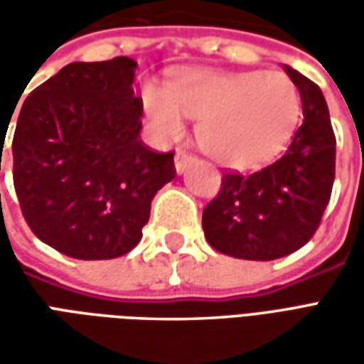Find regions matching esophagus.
Instances as JSON below:
<instances>
[{"instance_id":"34e87169","label":"esophagus","mask_w":364,"mask_h":364,"mask_svg":"<svg viewBox=\"0 0 364 364\" xmlns=\"http://www.w3.org/2000/svg\"><path fill=\"white\" fill-rule=\"evenodd\" d=\"M193 161H195V156H191V154H187V151L183 150L177 151V154H175V169H177V173H183Z\"/></svg>"}]
</instances>
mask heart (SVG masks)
<instances>
[{"instance_id":"1","label":"heart","mask_w":364,"mask_h":364,"mask_svg":"<svg viewBox=\"0 0 364 364\" xmlns=\"http://www.w3.org/2000/svg\"><path fill=\"white\" fill-rule=\"evenodd\" d=\"M144 109L161 138H179L185 120H198L200 148L232 169L265 166L281 154L296 130L302 101L282 72L179 74L167 91L146 85Z\"/></svg>"}]
</instances>
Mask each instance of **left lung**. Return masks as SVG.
Masks as SVG:
<instances>
[{
	"label": "left lung",
	"instance_id": "left-lung-1",
	"mask_svg": "<svg viewBox=\"0 0 364 364\" xmlns=\"http://www.w3.org/2000/svg\"><path fill=\"white\" fill-rule=\"evenodd\" d=\"M304 122L284 156L252 175L224 173L205 206L203 230L216 252L271 261L296 252L316 234L336 179V134L321 90L290 66Z\"/></svg>",
	"mask_w": 364,
	"mask_h": 364
}]
</instances>
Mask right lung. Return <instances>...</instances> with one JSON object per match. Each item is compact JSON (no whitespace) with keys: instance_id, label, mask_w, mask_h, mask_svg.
Listing matches in <instances>:
<instances>
[{"instance_id":"obj_1","label":"right lung","mask_w":364,"mask_h":364,"mask_svg":"<svg viewBox=\"0 0 364 364\" xmlns=\"http://www.w3.org/2000/svg\"><path fill=\"white\" fill-rule=\"evenodd\" d=\"M136 66L128 56L68 64L21 107L15 193L35 236L68 257L114 259L130 252L151 198L175 177L173 151H151L140 140Z\"/></svg>"}]
</instances>
